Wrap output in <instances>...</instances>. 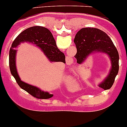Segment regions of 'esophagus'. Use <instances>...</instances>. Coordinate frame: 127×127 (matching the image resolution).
<instances>
[{"label":"esophagus","instance_id":"1","mask_svg":"<svg viewBox=\"0 0 127 127\" xmlns=\"http://www.w3.org/2000/svg\"><path fill=\"white\" fill-rule=\"evenodd\" d=\"M72 60L71 58H68L67 60V61H66V62H67V64H71L72 63Z\"/></svg>","mask_w":127,"mask_h":127}]
</instances>
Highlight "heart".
Returning <instances> with one entry per match:
<instances>
[{
  "label": "heart",
  "mask_w": 127,
  "mask_h": 127,
  "mask_svg": "<svg viewBox=\"0 0 127 127\" xmlns=\"http://www.w3.org/2000/svg\"><path fill=\"white\" fill-rule=\"evenodd\" d=\"M73 82V83L71 84V85H72V86H73V85H74V84H75V83H74V82Z\"/></svg>",
  "instance_id": "heart-1"
}]
</instances>
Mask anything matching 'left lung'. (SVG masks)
<instances>
[{
    "label": "left lung",
    "mask_w": 127,
    "mask_h": 127,
    "mask_svg": "<svg viewBox=\"0 0 127 127\" xmlns=\"http://www.w3.org/2000/svg\"><path fill=\"white\" fill-rule=\"evenodd\" d=\"M77 53L74 57L77 63L82 64L89 55L95 53L107 55L111 63L109 74L99 86L104 90L112 86L119 69V55L112 41L104 32L95 28H83L76 33L74 38Z\"/></svg>",
    "instance_id": "8db88e82"
}]
</instances>
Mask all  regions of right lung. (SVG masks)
<instances>
[{
    "label": "right lung",
    "instance_id": "right-lung-1",
    "mask_svg": "<svg viewBox=\"0 0 127 127\" xmlns=\"http://www.w3.org/2000/svg\"><path fill=\"white\" fill-rule=\"evenodd\" d=\"M29 43L41 49L49 61L51 62L65 61V55L56 46L53 36L48 28L40 26L32 27L25 30L19 34L12 43L9 51V66L11 74L15 79L18 86L27 91L32 96L41 99H47L52 97L53 94L45 92L38 87L23 82L20 78L16 67L15 50L22 43Z\"/></svg>",
    "mask_w": 127,
    "mask_h": 127
}]
</instances>
